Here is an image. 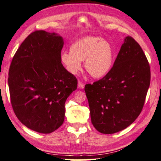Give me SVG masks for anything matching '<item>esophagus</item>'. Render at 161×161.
Returning <instances> with one entry per match:
<instances>
[{
  "mask_svg": "<svg viewBox=\"0 0 161 161\" xmlns=\"http://www.w3.org/2000/svg\"><path fill=\"white\" fill-rule=\"evenodd\" d=\"M84 87H85V85H84L83 83H81V81H79V82H78V88L81 89V90H82V89H84Z\"/></svg>",
  "mask_w": 161,
  "mask_h": 161,
  "instance_id": "1",
  "label": "esophagus"
}]
</instances>
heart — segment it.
Segmentation results:
<instances>
[{
  "instance_id": "obj_1",
  "label": "heart",
  "mask_w": 161,
  "mask_h": 161,
  "mask_svg": "<svg viewBox=\"0 0 161 161\" xmlns=\"http://www.w3.org/2000/svg\"><path fill=\"white\" fill-rule=\"evenodd\" d=\"M85 61V68L92 77L101 79L111 70L114 61V50L108 41L99 36H87L76 40L70 46V52L60 55V62L71 75H76Z\"/></svg>"
}]
</instances>
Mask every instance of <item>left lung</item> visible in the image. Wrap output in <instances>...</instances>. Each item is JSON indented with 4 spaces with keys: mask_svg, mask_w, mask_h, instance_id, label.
Segmentation results:
<instances>
[{
    "mask_svg": "<svg viewBox=\"0 0 161 161\" xmlns=\"http://www.w3.org/2000/svg\"><path fill=\"white\" fill-rule=\"evenodd\" d=\"M150 82L148 61L138 43L127 36L109 72L85 86L97 130L113 134L130 125L141 113Z\"/></svg>",
    "mask_w": 161,
    "mask_h": 161,
    "instance_id": "8db88e82",
    "label": "left lung"
}]
</instances>
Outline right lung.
I'll return each instance as SVG.
<instances>
[{
    "instance_id": "right-lung-1",
    "label": "right lung",
    "mask_w": 161,
    "mask_h": 161,
    "mask_svg": "<svg viewBox=\"0 0 161 161\" xmlns=\"http://www.w3.org/2000/svg\"><path fill=\"white\" fill-rule=\"evenodd\" d=\"M62 36L35 31L14 56L8 71L13 109L32 130L51 133L64 120L65 102L77 87V80L60 62Z\"/></svg>"
}]
</instances>
